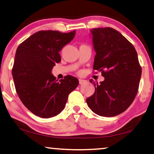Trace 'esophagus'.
<instances>
[{
    "label": "esophagus",
    "mask_w": 154,
    "mask_h": 154,
    "mask_svg": "<svg viewBox=\"0 0 154 154\" xmlns=\"http://www.w3.org/2000/svg\"><path fill=\"white\" fill-rule=\"evenodd\" d=\"M79 84H84L85 83H86V80H84V79H79Z\"/></svg>",
    "instance_id": "34e87169"
}]
</instances>
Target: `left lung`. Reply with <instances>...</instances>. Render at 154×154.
I'll use <instances>...</instances> for the list:
<instances>
[{
  "mask_svg": "<svg viewBox=\"0 0 154 154\" xmlns=\"http://www.w3.org/2000/svg\"><path fill=\"white\" fill-rule=\"evenodd\" d=\"M96 54L93 70L102 72L104 81L93 79L95 93L86 99L88 107L103 117L123 113L137 95L142 68L134 45L111 27L91 29Z\"/></svg>",
  "mask_w": 154,
  "mask_h": 154,
  "instance_id": "8db88e82",
  "label": "left lung"
}]
</instances>
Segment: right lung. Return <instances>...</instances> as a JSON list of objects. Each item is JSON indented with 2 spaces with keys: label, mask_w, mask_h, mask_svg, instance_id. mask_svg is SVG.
<instances>
[{
  "label": "right lung",
  "mask_w": 154,
  "mask_h": 154,
  "mask_svg": "<svg viewBox=\"0 0 154 154\" xmlns=\"http://www.w3.org/2000/svg\"><path fill=\"white\" fill-rule=\"evenodd\" d=\"M75 35V30L38 31L17 48L12 68L16 91L24 106L36 116L49 118L60 113L68 95L79 84L71 75L58 81L51 73L55 63L61 61L59 52Z\"/></svg>",
  "instance_id": "obj_1"
}]
</instances>
